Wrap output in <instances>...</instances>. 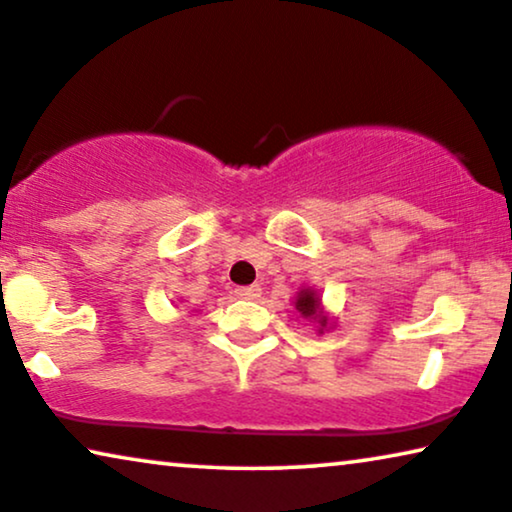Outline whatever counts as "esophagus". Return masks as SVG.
Listing matches in <instances>:
<instances>
[{
  "instance_id": "obj_1",
  "label": "esophagus",
  "mask_w": 512,
  "mask_h": 512,
  "mask_svg": "<svg viewBox=\"0 0 512 512\" xmlns=\"http://www.w3.org/2000/svg\"><path fill=\"white\" fill-rule=\"evenodd\" d=\"M259 294H262V287H259V285L239 287V290H236V297H239V299H246V301H253V299H257Z\"/></svg>"
}]
</instances>
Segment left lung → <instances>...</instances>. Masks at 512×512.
I'll return each instance as SVG.
<instances>
[{
	"instance_id": "obj_1",
	"label": "left lung",
	"mask_w": 512,
	"mask_h": 512,
	"mask_svg": "<svg viewBox=\"0 0 512 512\" xmlns=\"http://www.w3.org/2000/svg\"><path fill=\"white\" fill-rule=\"evenodd\" d=\"M294 308H297L301 318L315 325L318 334H325V331L334 329L336 325V320L331 318V313L327 311L325 304H322L320 292L315 290V287H301L297 297H294Z\"/></svg>"
}]
</instances>
